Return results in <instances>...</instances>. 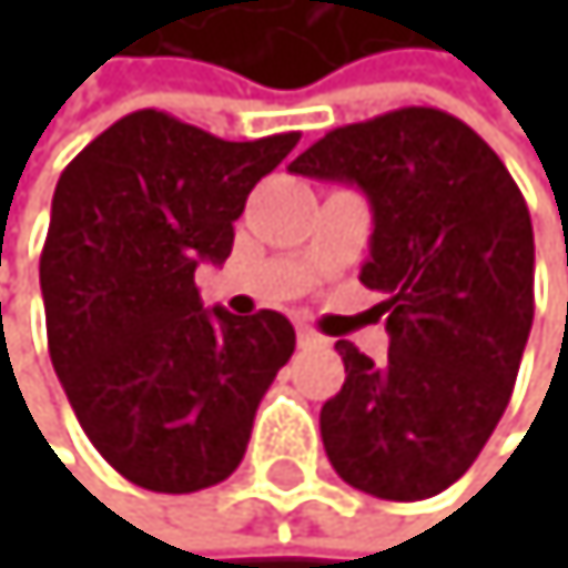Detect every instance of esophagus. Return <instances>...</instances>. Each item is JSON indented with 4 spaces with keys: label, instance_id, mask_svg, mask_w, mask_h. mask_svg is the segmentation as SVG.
<instances>
[{
    "label": "esophagus",
    "instance_id": "1",
    "mask_svg": "<svg viewBox=\"0 0 568 568\" xmlns=\"http://www.w3.org/2000/svg\"><path fill=\"white\" fill-rule=\"evenodd\" d=\"M296 337H300V347H323L326 344V337H320L313 326H306V323L296 326Z\"/></svg>",
    "mask_w": 568,
    "mask_h": 568
}]
</instances>
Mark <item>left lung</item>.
Segmentation results:
<instances>
[{"instance_id": "1", "label": "left lung", "mask_w": 568, "mask_h": 568, "mask_svg": "<svg viewBox=\"0 0 568 568\" xmlns=\"http://www.w3.org/2000/svg\"><path fill=\"white\" fill-rule=\"evenodd\" d=\"M357 183L375 234L361 282L388 300V357L337 341L320 436L351 487L423 500L460 480L505 416L535 316L528 204L497 152L439 108L341 125L290 163Z\"/></svg>"}]
</instances>
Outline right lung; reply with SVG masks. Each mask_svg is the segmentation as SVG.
<instances>
[{"label":"right lung","mask_w":568,"mask_h":568,"mask_svg":"<svg viewBox=\"0 0 568 568\" xmlns=\"http://www.w3.org/2000/svg\"><path fill=\"white\" fill-rule=\"evenodd\" d=\"M296 142H227L142 108L57 180L40 255L50 361L94 449L145 490L193 494L231 477L293 357L286 316L204 310L193 272L231 255L252 186Z\"/></svg>","instance_id":"right-lung-1"}]
</instances>
